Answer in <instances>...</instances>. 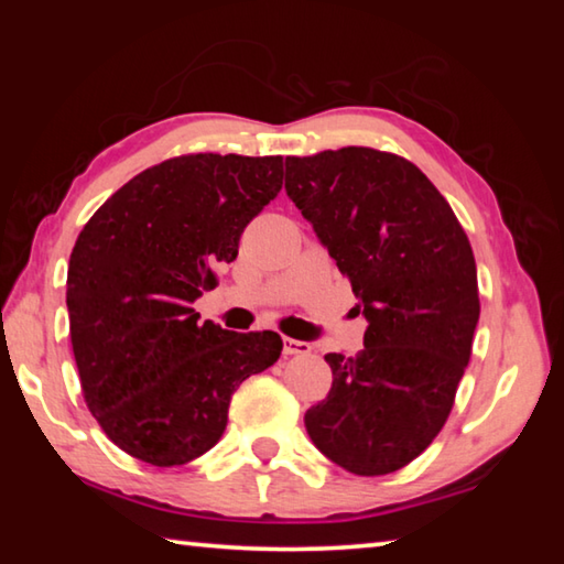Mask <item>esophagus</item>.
I'll use <instances>...</instances> for the list:
<instances>
[{
	"instance_id": "obj_1",
	"label": "esophagus",
	"mask_w": 564,
	"mask_h": 564,
	"mask_svg": "<svg viewBox=\"0 0 564 564\" xmlns=\"http://www.w3.org/2000/svg\"><path fill=\"white\" fill-rule=\"evenodd\" d=\"M283 352L285 356H305V352H311V346L295 338H283Z\"/></svg>"
}]
</instances>
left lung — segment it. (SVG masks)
<instances>
[{"instance_id":"left-lung-1","label":"left lung","mask_w":564,"mask_h":564,"mask_svg":"<svg viewBox=\"0 0 564 564\" xmlns=\"http://www.w3.org/2000/svg\"><path fill=\"white\" fill-rule=\"evenodd\" d=\"M285 194L368 321L356 358L326 356L333 386L305 431L343 470L395 473L443 431L470 360L480 318L470 241L431 178L388 151L285 156Z\"/></svg>"}]
</instances>
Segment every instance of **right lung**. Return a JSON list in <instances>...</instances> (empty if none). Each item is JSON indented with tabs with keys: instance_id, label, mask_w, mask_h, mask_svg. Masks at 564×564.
Returning a JSON list of instances; mask_svg holds the SVG:
<instances>
[{
	"instance_id": "1",
	"label": "right lung",
	"mask_w": 564,
	"mask_h": 564,
	"mask_svg": "<svg viewBox=\"0 0 564 564\" xmlns=\"http://www.w3.org/2000/svg\"><path fill=\"white\" fill-rule=\"evenodd\" d=\"M281 186V156H176L123 184L76 238L66 308L84 400L137 460L174 467L212 451L234 390L279 360V333L202 323L191 303Z\"/></svg>"
}]
</instances>
